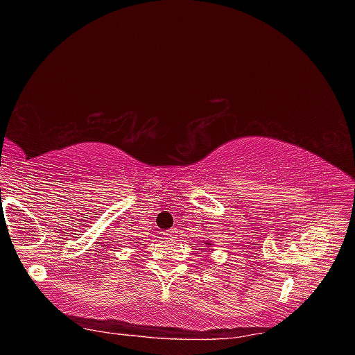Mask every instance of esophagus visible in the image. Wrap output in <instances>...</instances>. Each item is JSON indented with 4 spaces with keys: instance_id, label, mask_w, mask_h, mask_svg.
Returning a JSON list of instances; mask_svg holds the SVG:
<instances>
[{
    "instance_id": "esophagus-1",
    "label": "esophagus",
    "mask_w": 355,
    "mask_h": 355,
    "mask_svg": "<svg viewBox=\"0 0 355 355\" xmlns=\"http://www.w3.org/2000/svg\"><path fill=\"white\" fill-rule=\"evenodd\" d=\"M163 235H164L166 239H172V238H175L177 230H175V229H171V230H168V232H164Z\"/></svg>"
}]
</instances>
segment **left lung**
I'll return each instance as SVG.
<instances>
[{
	"mask_svg": "<svg viewBox=\"0 0 355 355\" xmlns=\"http://www.w3.org/2000/svg\"><path fill=\"white\" fill-rule=\"evenodd\" d=\"M205 244L206 247H212V243H210V241H205Z\"/></svg>",
	"mask_w": 355,
	"mask_h": 355,
	"instance_id": "obj_1",
	"label": "left lung"
}]
</instances>
